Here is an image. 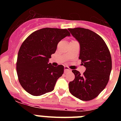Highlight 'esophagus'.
<instances>
[{"label":"esophagus","instance_id":"obj_1","mask_svg":"<svg viewBox=\"0 0 121 121\" xmlns=\"http://www.w3.org/2000/svg\"><path fill=\"white\" fill-rule=\"evenodd\" d=\"M69 71H70V70L68 68V67H65V69H64V73H67Z\"/></svg>","mask_w":121,"mask_h":121}]
</instances>
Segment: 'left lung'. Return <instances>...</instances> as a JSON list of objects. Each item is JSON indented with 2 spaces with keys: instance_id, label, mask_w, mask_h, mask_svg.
<instances>
[{
  "instance_id": "obj_1",
  "label": "left lung",
  "mask_w": 121,
  "mask_h": 121,
  "mask_svg": "<svg viewBox=\"0 0 121 121\" xmlns=\"http://www.w3.org/2000/svg\"><path fill=\"white\" fill-rule=\"evenodd\" d=\"M80 43L79 59L86 70L81 74L73 70L75 78L69 83L74 96L88 101L96 98L105 88L112 68V57L107 45L99 35L83 28H68Z\"/></svg>"
}]
</instances>
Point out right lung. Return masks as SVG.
Here are the masks:
<instances>
[{"label":"right lung","mask_w":121,"mask_h":121,"mask_svg":"<svg viewBox=\"0 0 121 121\" xmlns=\"http://www.w3.org/2000/svg\"><path fill=\"white\" fill-rule=\"evenodd\" d=\"M67 29L44 28L33 32L21 45L16 70L18 79L26 92L40 96L54 90L56 82L64 73V66L48 64L58 43L69 36Z\"/></svg>","instance_id":"1"}]
</instances>
